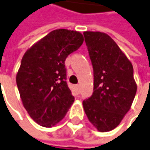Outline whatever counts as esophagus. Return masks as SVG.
<instances>
[{
  "mask_svg": "<svg viewBox=\"0 0 150 150\" xmlns=\"http://www.w3.org/2000/svg\"><path fill=\"white\" fill-rule=\"evenodd\" d=\"M75 91H76V93H80V85H75Z\"/></svg>",
  "mask_w": 150,
  "mask_h": 150,
  "instance_id": "1",
  "label": "esophagus"
}]
</instances>
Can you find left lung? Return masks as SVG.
Returning <instances> with one entry per match:
<instances>
[{
    "label": "left lung",
    "mask_w": 150,
    "mask_h": 150,
    "mask_svg": "<svg viewBox=\"0 0 150 150\" xmlns=\"http://www.w3.org/2000/svg\"><path fill=\"white\" fill-rule=\"evenodd\" d=\"M93 68V93L83 101L85 113L99 132L116 127L130 110L137 93L133 67L110 36L83 33Z\"/></svg>",
    "instance_id": "left-lung-1"
}]
</instances>
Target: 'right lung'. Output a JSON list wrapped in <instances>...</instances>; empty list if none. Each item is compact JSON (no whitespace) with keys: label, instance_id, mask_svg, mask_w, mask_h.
Listing matches in <instances>:
<instances>
[{"label":"right lung","instance_id":"right-lung-1","mask_svg":"<svg viewBox=\"0 0 150 150\" xmlns=\"http://www.w3.org/2000/svg\"><path fill=\"white\" fill-rule=\"evenodd\" d=\"M83 41L80 32L55 30L34 44L23 57L17 86L23 107L42 127L56 125L75 101L67 85L64 62Z\"/></svg>","mask_w":150,"mask_h":150}]
</instances>
